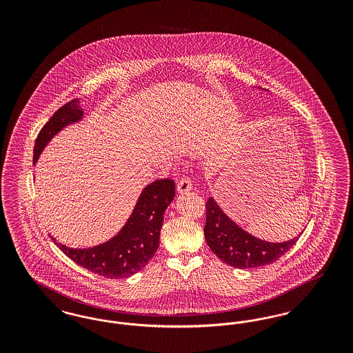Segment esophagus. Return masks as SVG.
<instances>
[{
  "label": "esophagus",
  "instance_id": "esophagus-1",
  "mask_svg": "<svg viewBox=\"0 0 353 353\" xmlns=\"http://www.w3.org/2000/svg\"><path fill=\"white\" fill-rule=\"evenodd\" d=\"M192 188H193V184H192V180H190L189 177H183V179L177 183V190H179V193H186V192H189Z\"/></svg>",
  "mask_w": 353,
  "mask_h": 353
}]
</instances>
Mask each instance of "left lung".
<instances>
[{"label": "left lung", "instance_id": "8db88e82", "mask_svg": "<svg viewBox=\"0 0 353 353\" xmlns=\"http://www.w3.org/2000/svg\"><path fill=\"white\" fill-rule=\"evenodd\" d=\"M205 239L210 250L226 265L236 269H255L271 265L285 255L298 241V236L271 243L246 233L235 225L213 199L206 201Z\"/></svg>", "mask_w": 353, "mask_h": 353}]
</instances>
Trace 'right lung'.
I'll list each match as a JSON object with an SVG mask.
<instances>
[{
  "instance_id": "right-lung-1",
  "label": "right lung",
  "mask_w": 353,
  "mask_h": 353,
  "mask_svg": "<svg viewBox=\"0 0 353 353\" xmlns=\"http://www.w3.org/2000/svg\"><path fill=\"white\" fill-rule=\"evenodd\" d=\"M82 115L83 111L77 99L58 108L35 139L34 163L54 134L70 123L78 121ZM174 193L176 186L170 179L156 180L148 185L120 233L101 246L78 250L58 243L52 236L51 239L70 259L88 271L108 279L128 278L144 269L157 252L164 213Z\"/></svg>"
}]
</instances>
